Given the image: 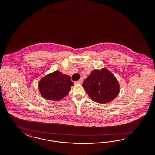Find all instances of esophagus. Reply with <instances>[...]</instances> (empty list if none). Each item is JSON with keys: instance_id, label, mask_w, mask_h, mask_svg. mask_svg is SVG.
Returning a JSON list of instances; mask_svg holds the SVG:
<instances>
[{"instance_id": "1", "label": "esophagus", "mask_w": 155, "mask_h": 155, "mask_svg": "<svg viewBox=\"0 0 155 155\" xmlns=\"http://www.w3.org/2000/svg\"><path fill=\"white\" fill-rule=\"evenodd\" d=\"M82 82H83V79H82V78H80V80L74 81V83L75 84H81L82 83Z\"/></svg>"}]
</instances>
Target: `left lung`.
Returning <instances> with one entry per match:
<instances>
[{"label":"left lung","instance_id":"8db88e82","mask_svg":"<svg viewBox=\"0 0 155 155\" xmlns=\"http://www.w3.org/2000/svg\"><path fill=\"white\" fill-rule=\"evenodd\" d=\"M82 86L91 99L99 103L111 102L120 90L117 80L106 69L93 71Z\"/></svg>","mask_w":155,"mask_h":155}]
</instances>
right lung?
<instances>
[{
    "instance_id": "1",
    "label": "right lung",
    "mask_w": 155,
    "mask_h": 155,
    "mask_svg": "<svg viewBox=\"0 0 155 155\" xmlns=\"http://www.w3.org/2000/svg\"><path fill=\"white\" fill-rule=\"evenodd\" d=\"M73 85L69 76L57 71L42 78L39 82L38 87L44 98L57 101L64 98Z\"/></svg>"
}]
</instances>
